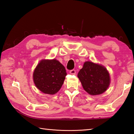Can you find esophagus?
<instances>
[{"label":"esophagus","mask_w":134,"mask_h":134,"mask_svg":"<svg viewBox=\"0 0 134 134\" xmlns=\"http://www.w3.org/2000/svg\"><path fill=\"white\" fill-rule=\"evenodd\" d=\"M70 73L72 75H75L76 74V71H75V70H71L70 71Z\"/></svg>","instance_id":"obj_1"}]
</instances>
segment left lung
I'll list each match as a JSON object with an SVG mask.
<instances>
[{
    "instance_id": "1",
    "label": "left lung",
    "mask_w": 134,
    "mask_h": 134,
    "mask_svg": "<svg viewBox=\"0 0 134 134\" xmlns=\"http://www.w3.org/2000/svg\"><path fill=\"white\" fill-rule=\"evenodd\" d=\"M78 77L83 89L90 95L101 94L110 85L109 74L106 68L92 62H85Z\"/></svg>"
}]
</instances>
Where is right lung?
Returning a JSON list of instances; mask_svg holds the SVG:
<instances>
[{
  "label": "right lung",
  "mask_w": 134,
  "mask_h": 134,
  "mask_svg": "<svg viewBox=\"0 0 134 134\" xmlns=\"http://www.w3.org/2000/svg\"><path fill=\"white\" fill-rule=\"evenodd\" d=\"M66 75L65 67L58 60L44 59L37 65L33 78L37 89L52 95L60 89Z\"/></svg>",
  "instance_id": "right-lung-1"
}]
</instances>
